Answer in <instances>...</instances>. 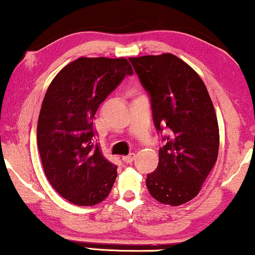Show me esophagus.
Segmentation results:
<instances>
[{
	"mask_svg": "<svg viewBox=\"0 0 255 255\" xmlns=\"http://www.w3.org/2000/svg\"><path fill=\"white\" fill-rule=\"evenodd\" d=\"M134 158H135L134 153H130V154H128V155H124L123 158H122V160H123L125 163H132V162H133Z\"/></svg>",
	"mask_w": 255,
	"mask_h": 255,
	"instance_id": "esophagus-1",
	"label": "esophagus"
}]
</instances>
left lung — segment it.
Instances as JSON below:
<instances>
[{
	"instance_id": "1",
	"label": "left lung",
	"mask_w": 255,
	"mask_h": 255,
	"mask_svg": "<svg viewBox=\"0 0 255 255\" xmlns=\"http://www.w3.org/2000/svg\"><path fill=\"white\" fill-rule=\"evenodd\" d=\"M151 96L156 130L169 134L146 187L162 204H184L200 193L217 161L219 128L214 104L200 75L172 53L130 58Z\"/></svg>"
}]
</instances>
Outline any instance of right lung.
<instances>
[{"label": "right lung", "mask_w": 255, "mask_h": 255, "mask_svg": "<svg viewBox=\"0 0 255 255\" xmlns=\"http://www.w3.org/2000/svg\"><path fill=\"white\" fill-rule=\"evenodd\" d=\"M132 74L125 58L81 57L48 86L38 117V149L51 186L73 204H99L114 186L117 167L93 144V122L100 104Z\"/></svg>", "instance_id": "1"}]
</instances>
